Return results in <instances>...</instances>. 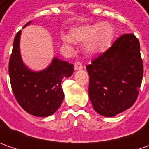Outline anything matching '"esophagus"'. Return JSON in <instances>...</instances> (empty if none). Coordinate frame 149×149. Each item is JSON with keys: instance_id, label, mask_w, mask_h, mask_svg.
<instances>
[{"instance_id": "34e87169", "label": "esophagus", "mask_w": 149, "mask_h": 149, "mask_svg": "<svg viewBox=\"0 0 149 149\" xmlns=\"http://www.w3.org/2000/svg\"><path fill=\"white\" fill-rule=\"evenodd\" d=\"M83 69V65L82 64L79 62V61H76L74 63V70H82Z\"/></svg>"}]
</instances>
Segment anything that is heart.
Wrapping results in <instances>:
<instances>
[{
	"label": "heart",
	"instance_id": "b5f03b06",
	"mask_svg": "<svg viewBox=\"0 0 149 149\" xmlns=\"http://www.w3.org/2000/svg\"><path fill=\"white\" fill-rule=\"evenodd\" d=\"M114 36L115 30L112 24L99 22L72 28L70 36L66 35L64 40L68 43H72L73 40L86 42L84 45L85 52L91 55H96L105 52L111 46Z\"/></svg>",
	"mask_w": 149,
	"mask_h": 149
}]
</instances>
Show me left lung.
<instances>
[{
  "label": "left lung",
  "mask_w": 149,
  "mask_h": 149,
  "mask_svg": "<svg viewBox=\"0 0 149 149\" xmlns=\"http://www.w3.org/2000/svg\"><path fill=\"white\" fill-rule=\"evenodd\" d=\"M89 96L99 114L113 117L127 110L138 98L143 74L139 40L125 34L86 66Z\"/></svg>",
  "instance_id": "1"
}]
</instances>
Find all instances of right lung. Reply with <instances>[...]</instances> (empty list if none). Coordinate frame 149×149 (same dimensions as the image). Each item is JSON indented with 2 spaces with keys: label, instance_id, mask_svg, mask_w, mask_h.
Segmentation results:
<instances>
[{
  "label": "right lung",
  "instance_id": "add662e5",
  "mask_svg": "<svg viewBox=\"0 0 149 149\" xmlns=\"http://www.w3.org/2000/svg\"><path fill=\"white\" fill-rule=\"evenodd\" d=\"M27 22L24 28L31 25ZM21 31L14 39L9 61V74L12 91L22 109L36 117H47L54 113L64 100L61 83L70 77L74 65L54 57L46 69L34 71L23 62L20 50Z\"/></svg>",
  "mask_w": 149,
  "mask_h": 149
}]
</instances>
